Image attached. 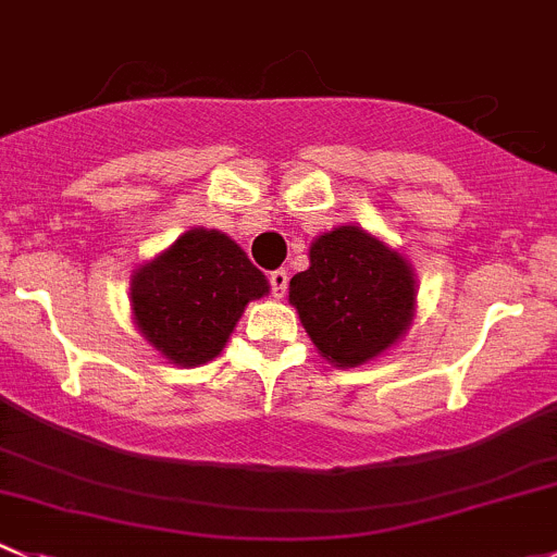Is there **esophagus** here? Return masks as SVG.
<instances>
[{
    "instance_id": "34e87169",
    "label": "esophagus",
    "mask_w": 557,
    "mask_h": 557,
    "mask_svg": "<svg viewBox=\"0 0 557 557\" xmlns=\"http://www.w3.org/2000/svg\"><path fill=\"white\" fill-rule=\"evenodd\" d=\"M269 285H272V294L277 296V299H283L285 290H288V272H285V269L269 272Z\"/></svg>"
}]
</instances>
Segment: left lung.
Instances as JSON below:
<instances>
[{"mask_svg": "<svg viewBox=\"0 0 557 557\" xmlns=\"http://www.w3.org/2000/svg\"><path fill=\"white\" fill-rule=\"evenodd\" d=\"M290 301L318 350L356 367L403 337L416 288L399 252L356 225H339L312 242L310 269L290 277Z\"/></svg>", "mask_w": 557, "mask_h": 557, "instance_id": "left-lung-1", "label": "left lung"}]
</instances>
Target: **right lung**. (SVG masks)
Returning a JSON list of instances; mask_svg holds the SVG:
<instances>
[{
	"mask_svg": "<svg viewBox=\"0 0 557 557\" xmlns=\"http://www.w3.org/2000/svg\"><path fill=\"white\" fill-rule=\"evenodd\" d=\"M267 290L236 242L193 228L133 274L129 296L144 337L174 364L196 367L223 350L247 301Z\"/></svg>",
	"mask_w": 557,
	"mask_h": 557,
	"instance_id": "right-lung-1",
	"label": "right lung"
}]
</instances>
